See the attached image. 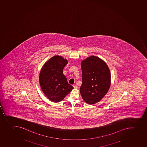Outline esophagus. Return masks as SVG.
Here are the masks:
<instances>
[{
    "label": "esophagus",
    "mask_w": 147,
    "mask_h": 147,
    "mask_svg": "<svg viewBox=\"0 0 147 147\" xmlns=\"http://www.w3.org/2000/svg\"><path fill=\"white\" fill-rule=\"evenodd\" d=\"M73 87L74 88V89H77L78 87H77V85L76 84L73 85Z\"/></svg>",
    "instance_id": "obj_1"
}]
</instances>
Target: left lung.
<instances>
[{
  "instance_id": "8db88e82",
  "label": "left lung",
  "mask_w": 147,
  "mask_h": 147,
  "mask_svg": "<svg viewBox=\"0 0 147 147\" xmlns=\"http://www.w3.org/2000/svg\"><path fill=\"white\" fill-rule=\"evenodd\" d=\"M82 84L80 92L89 105L99 102L109 91L111 84L110 70L100 58L91 56L81 63Z\"/></svg>"
}]
</instances>
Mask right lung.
Returning a JSON list of instances; mask_svg holds the SVG:
<instances>
[{
	"label": "right lung",
	"instance_id": "obj_1",
	"mask_svg": "<svg viewBox=\"0 0 147 147\" xmlns=\"http://www.w3.org/2000/svg\"><path fill=\"white\" fill-rule=\"evenodd\" d=\"M67 60L55 56L44 65L39 76L41 90L49 99L54 102L62 100L74 87L67 82L63 69Z\"/></svg>",
	"mask_w": 147,
	"mask_h": 147
}]
</instances>
